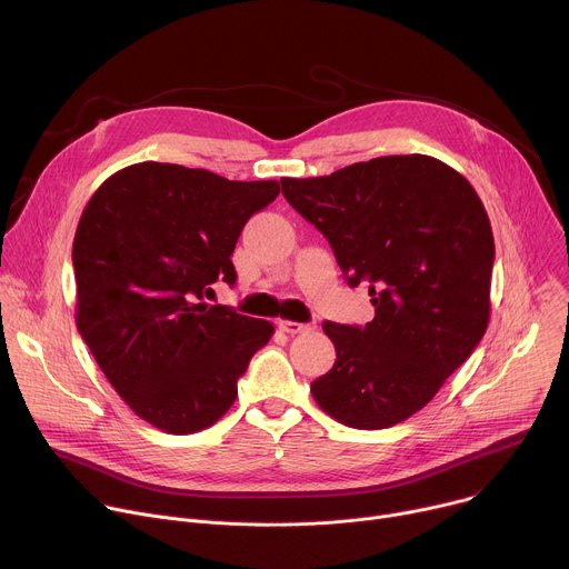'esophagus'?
<instances>
[{"label": "esophagus", "mask_w": 569, "mask_h": 569, "mask_svg": "<svg viewBox=\"0 0 569 569\" xmlns=\"http://www.w3.org/2000/svg\"><path fill=\"white\" fill-rule=\"evenodd\" d=\"M278 327H280L282 331L291 333V336H293V333H307V331L313 329L311 322H293V320H280Z\"/></svg>", "instance_id": "obj_1"}]
</instances>
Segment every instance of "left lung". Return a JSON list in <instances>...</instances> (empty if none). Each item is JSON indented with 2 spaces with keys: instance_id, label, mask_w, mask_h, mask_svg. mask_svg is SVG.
<instances>
[{
  "instance_id": "1",
  "label": "left lung",
  "mask_w": 569,
  "mask_h": 569,
  "mask_svg": "<svg viewBox=\"0 0 569 569\" xmlns=\"http://www.w3.org/2000/svg\"><path fill=\"white\" fill-rule=\"evenodd\" d=\"M280 181L375 305L366 327L322 325L336 363L311 383L313 401L359 430L406 421L487 331L496 244L485 203L467 177L426 154Z\"/></svg>"
}]
</instances>
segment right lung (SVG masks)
Here are the masks:
<instances>
[{
  "label": "right lung",
  "instance_id": "add662e5",
  "mask_svg": "<svg viewBox=\"0 0 569 569\" xmlns=\"http://www.w3.org/2000/svg\"><path fill=\"white\" fill-rule=\"evenodd\" d=\"M280 181H231L208 170L143 161L104 179L76 238V325L121 399L170 435L212 426L273 322L208 305L210 284L236 282L244 223Z\"/></svg>",
  "mask_w": 569,
  "mask_h": 569
}]
</instances>
